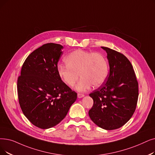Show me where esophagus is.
Returning <instances> with one entry per match:
<instances>
[{"label":"esophagus","mask_w":155,"mask_h":155,"mask_svg":"<svg viewBox=\"0 0 155 155\" xmlns=\"http://www.w3.org/2000/svg\"><path fill=\"white\" fill-rule=\"evenodd\" d=\"M77 96H78V98H82V97H83L84 96V94H80V93H78V94H77Z\"/></svg>","instance_id":"34e87169"}]
</instances>
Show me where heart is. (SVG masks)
<instances>
[{
	"label": "heart",
	"instance_id": "obj_1",
	"mask_svg": "<svg viewBox=\"0 0 155 155\" xmlns=\"http://www.w3.org/2000/svg\"><path fill=\"white\" fill-rule=\"evenodd\" d=\"M66 64H60L57 67L58 75L68 86L73 87L81 80L76 87L78 91L101 85L108 74V63L106 58L98 52L77 50L65 58Z\"/></svg>",
	"mask_w": 155,
	"mask_h": 155
}]
</instances>
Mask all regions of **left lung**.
<instances>
[{"label":"left lung","mask_w":155,"mask_h":155,"mask_svg":"<svg viewBox=\"0 0 155 155\" xmlns=\"http://www.w3.org/2000/svg\"><path fill=\"white\" fill-rule=\"evenodd\" d=\"M110 65L107 79L89 96L94 104L89 111L92 122L105 130L118 129L136 110L138 82L133 66L123 54L106 47Z\"/></svg>","instance_id":"8db88e82"}]
</instances>
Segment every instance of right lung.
I'll return each mask as SVG.
<instances>
[{
    "mask_svg": "<svg viewBox=\"0 0 155 155\" xmlns=\"http://www.w3.org/2000/svg\"><path fill=\"white\" fill-rule=\"evenodd\" d=\"M63 47L48 43L33 51L25 61L18 77L19 103L25 116L42 129L62 121L77 94L58 75L57 67Z\"/></svg>",
    "mask_w": 155,
    "mask_h": 155,
    "instance_id": "1",
    "label": "right lung"
}]
</instances>
